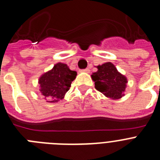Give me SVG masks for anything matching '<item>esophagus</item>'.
<instances>
[{"mask_svg":"<svg viewBox=\"0 0 160 160\" xmlns=\"http://www.w3.org/2000/svg\"><path fill=\"white\" fill-rule=\"evenodd\" d=\"M82 72H84V73H90V69L89 68H87V69H82Z\"/></svg>","mask_w":160,"mask_h":160,"instance_id":"34e87169","label":"esophagus"}]
</instances>
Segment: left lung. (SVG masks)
<instances>
[{
	"instance_id": "8db88e82",
	"label": "left lung",
	"mask_w": 160,
	"mask_h": 160,
	"mask_svg": "<svg viewBox=\"0 0 160 160\" xmlns=\"http://www.w3.org/2000/svg\"><path fill=\"white\" fill-rule=\"evenodd\" d=\"M98 70L91 74L95 87L106 97L112 99H121L125 95L127 78L121 74L115 65L106 62L97 66Z\"/></svg>"
}]
</instances>
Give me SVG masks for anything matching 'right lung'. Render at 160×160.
<instances>
[{
    "label": "right lung",
    "instance_id": "add662e5",
    "mask_svg": "<svg viewBox=\"0 0 160 160\" xmlns=\"http://www.w3.org/2000/svg\"><path fill=\"white\" fill-rule=\"evenodd\" d=\"M76 76V71L71 70L66 64L58 62L52 69L39 77L41 95L49 103H57L63 99Z\"/></svg>",
    "mask_w": 160,
    "mask_h": 160
}]
</instances>
